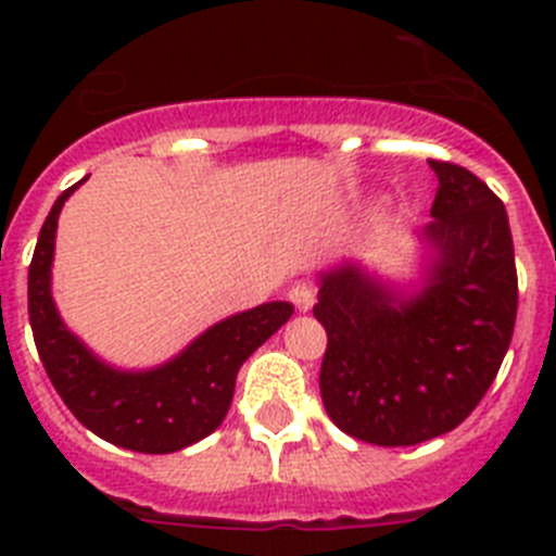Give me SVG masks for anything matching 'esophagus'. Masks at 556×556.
Segmentation results:
<instances>
[{"mask_svg":"<svg viewBox=\"0 0 556 556\" xmlns=\"http://www.w3.org/2000/svg\"><path fill=\"white\" fill-rule=\"evenodd\" d=\"M289 301L294 303L298 312H308V308L314 306V289L308 287L306 281L292 283V287H289Z\"/></svg>","mask_w":556,"mask_h":556,"instance_id":"esophagus-1","label":"esophagus"}]
</instances>
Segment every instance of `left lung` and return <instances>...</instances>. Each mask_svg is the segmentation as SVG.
<instances>
[{
    "mask_svg": "<svg viewBox=\"0 0 556 556\" xmlns=\"http://www.w3.org/2000/svg\"><path fill=\"white\" fill-rule=\"evenodd\" d=\"M437 194L420 239L424 287L404 294L345 262L320 278L314 317L328 333L320 392L328 417L372 445H417L479 406L509 348L518 273L509 219L465 166L429 161Z\"/></svg>",
    "mask_w": 556,
    "mask_h": 556,
    "instance_id": "obj_1",
    "label": "left lung"
}]
</instances>
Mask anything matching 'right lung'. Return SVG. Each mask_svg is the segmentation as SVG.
<instances>
[{
    "mask_svg": "<svg viewBox=\"0 0 556 556\" xmlns=\"http://www.w3.org/2000/svg\"><path fill=\"white\" fill-rule=\"evenodd\" d=\"M77 186L55 200L29 262L27 312L38 356L63 404L88 431L127 451L172 454L223 424L239 367L294 308L281 301L264 303L211 326L180 356L155 370H113L63 326L49 289L58 214Z\"/></svg>",
    "mask_w": 556,
    "mask_h": 556,
    "instance_id": "1",
    "label": "right lung"
}]
</instances>
